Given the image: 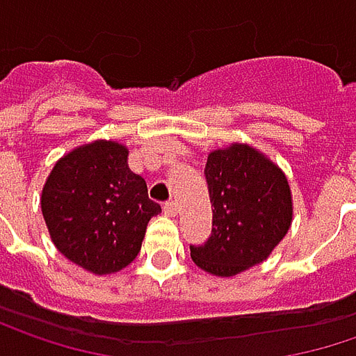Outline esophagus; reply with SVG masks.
Returning a JSON list of instances; mask_svg holds the SVG:
<instances>
[{
	"instance_id": "1",
	"label": "esophagus",
	"mask_w": 356,
	"mask_h": 356,
	"mask_svg": "<svg viewBox=\"0 0 356 356\" xmlns=\"http://www.w3.org/2000/svg\"><path fill=\"white\" fill-rule=\"evenodd\" d=\"M163 210H165L167 216H171V218H173V216H177V204H175L173 200H171V202H165Z\"/></svg>"
}]
</instances>
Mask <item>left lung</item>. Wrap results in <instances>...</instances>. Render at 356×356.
<instances>
[{
    "mask_svg": "<svg viewBox=\"0 0 356 356\" xmlns=\"http://www.w3.org/2000/svg\"><path fill=\"white\" fill-rule=\"evenodd\" d=\"M211 234L189 246L193 263L218 277H232L263 263L291 226L293 204L285 173L248 145L208 154Z\"/></svg>",
    "mask_w": 356,
    "mask_h": 356,
    "instance_id": "left-lung-1",
    "label": "left lung"
}]
</instances>
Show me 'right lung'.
<instances>
[{
  "label": "right lung",
  "mask_w": 356,
  "mask_h": 356,
  "mask_svg": "<svg viewBox=\"0 0 356 356\" xmlns=\"http://www.w3.org/2000/svg\"><path fill=\"white\" fill-rule=\"evenodd\" d=\"M40 208L54 246L95 275L128 267L161 206L128 167V148L95 140L65 154L42 187Z\"/></svg>",
  "instance_id": "obj_1"
}]
</instances>
